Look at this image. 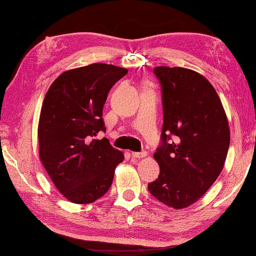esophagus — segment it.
<instances>
[{
  "mask_svg": "<svg viewBox=\"0 0 256 256\" xmlns=\"http://www.w3.org/2000/svg\"><path fill=\"white\" fill-rule=\"evenodd\" d=\"M146 155H148L146 152H140V153H135V152H133L132 153V156L134 158H143V157H146Z\"/></svg>",
  "mask_w": 256,
  "mask_h": 256,
  "instance_id": "1",
  "label": "esophagus"
}]
</instances>
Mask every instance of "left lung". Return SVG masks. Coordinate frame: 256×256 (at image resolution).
I'll use <instances>...</instances> for the list:
<instances>
[{"mask_svg":"<svg viewBox=\"0 0 256 256\" xmlns=\"http://www.w3.org/2000/svg\"><path fill=\"white\" fill-rule=\"evenodd\" d=\"M154 74L162 86L164 123L154 154L160 176L148 188L160 202L184 209L202 197L222 172L229 123L218 94L202 74L165 66L155 67Z\"/></svg>","mask_w":256,"mask_h":256,"instance_id":"1","label":"left lung"}]
</instances>
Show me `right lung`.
Returning <instances> with one entry per match:
<instances>
[{"instance_id":"add662e5","label":"right lung","mask_w":256,"mask_h":256,"mask_svg":"<svg viewBox=\"0 0 256 256\" xmlns=\"http://www.w3.org/2000/svg\"><path fill=\"white\" fill-rule=\"evenodd\" d=\"M128 69L92 64L62 72L45 96L38 123L40 158L56 188L74 204H91L111 187L124 155L106 138L103 106Z\"/></svg>"}]
</instances>
